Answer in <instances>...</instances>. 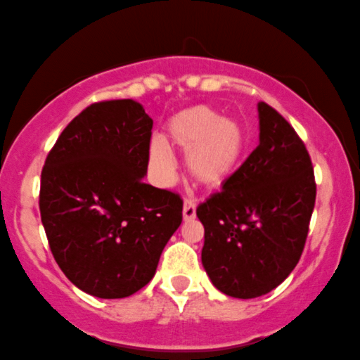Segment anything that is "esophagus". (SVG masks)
<instances>
[{
  "label": "esophagus",
  "mask_w": 360,
  "mask_h": 360,
  "mask_svg": "<svg viewBox=\"0 0 360 360\" xmlns=\"http://www.w3.org/2000/svg\"><path fill=\"white\" fill-rule=\"evenodd\" d=\"M195 215H196L195 201H191V200H184V205H183V217H184V220H191V219H195Z\"/></svg>",
  "instance_id": "34e87169"
}]
</instances>
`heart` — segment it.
I'll use <instances>...</instances> for the list:
<instances>
[{"instance_id": "obj_1", "label": "heart", "mask_w": 360, "mask_h": 360, "mask_svg": "<svg viewBox=\"0 0 360 360\" xmlns=\"http://www.w3.org/2000/svg\"><path fill=\"white\" fill-rule=\"evenodd\" d=\"M165 140L171 147L186 152L189 176L205 188H220L234 177L248 153L243 124L225 120L207 105L176 114L169 122ZM150 167L160 181H167L174 171L171 153L159 141L150 145Z\"/></svg>"}]
</instances>
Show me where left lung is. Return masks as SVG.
I'll use <instances>...</instances> for the list:
<instances>
[{
	"mask_svg": "<svg viewBox=\"0 0 360 360\" xmlns=\"http://www.w3.org/2000/svg\"><path fill=\"white\" fill-rule=\"evenodd\" d=\"M258 117V147L196 208L205 271L217 289L238 299L268 294L290 275L316 201L313 164L295 129L264 102Z\"/></svg>",
	"mask_w": 360,
	"mask_h": 360,
	"instance_id": "obj_1",
	"label": "left lung"
}]
</instances>
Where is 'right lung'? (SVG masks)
<instances>
[{"label": "right lung", "instance_id": "right-lung-1", "mask_svg": "<svg viewBox=\"0 0 360 360\" xmlns=\"http://www.w3.org/2000/svg\"><path fill=\"white\" fill-rule=\"evenodd\" d=\"M152 117L131 98L89 105L41 174L39 208L54 259L78 289L122 299L153 278L183 222V200L143 183Z\"/></svg>", "mask_w": 360, "mask_h": 360}]
</instances>
